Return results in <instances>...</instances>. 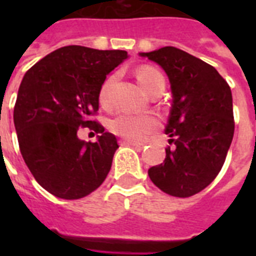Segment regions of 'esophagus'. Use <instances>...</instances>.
<instances>
[{"mask_svg": "<svg viewBox=\"0 0 256 256\" xmlns=\"http://www.w3.org/2000/svg\"><path fill=\"white\" fill-rule=\"evenodd\" d=\"M120 144H126V146H136V148H144V144H140V142H134V140H120Z\"/></svg>", "mask_w": 256, "mask_h": 256, "instance_id": "34e87169", "label": "esophagus"}]
</instances>
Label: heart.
I'll list each match as a JSON object with an SVG mask.
<instances>
[{
  "label": "heart",
  "instance_id": "obj_1",
  "mask_svg": "<svg viewBox=\"0 0 256 256\" xmlns=\"http://www.w3.org/2000/svg\"><path fill=\"white\" fill-rule=\"evenodd\" d=\"M136 78L144 92L156 81H164V76L158 70L144 66L138 70ZM114 77L108 78L100 88V100L102 104H106L108 98V92L112 88ZM158 128V120L156 116L148 114H134L130 112H118L110 122V128L116 136H120L130 140H144L148 138L156 128Z\"/></svg>",
  "mask_w": 256,
  "mask_h": 256
}]
</instances>
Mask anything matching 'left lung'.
<instances>
[{
    "label": "left lung",
    "mask_w": 256,
    "mask_h": 256,
    "mask_svg": "<svg viewBox=\"0 0 256 256\" xmlns=\"http://www.w3.org/2000/svg\"><path fill=\"white\" fill-rule=\"evenodd\" d=\"M168 74L172 94L164 132L170 136L164 164L148 168L158 188L187 198L210 184L222 168L234 136L231 88L214 66L166 46L140 53Z\"/></svg>",
    "instance_id": "obj_1"
}]
</instances>
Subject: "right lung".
Instances as JSON below:
<instances>
[{
  "label": "right lung",
  "mask_w": 256,
  "mask_h": 256,
  "mask_svg": "<svg viewBox=\"0 0 256 256\" xmlns=\"http://www.w3.org/2000/svg\"><path fill=\"white\" fill-rule=\"evenodd\" d=\"M126 58L124 50L64 46L24 76L13 116L18 144L30 172L50 194L84 198L108 176L118 142L90 116L98 112L106 76ZM80 127L100 134L97 142L80 140Z\"/></svg>",
  "instance_id": "1"
}]
</instances>
